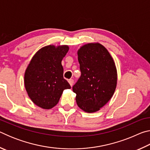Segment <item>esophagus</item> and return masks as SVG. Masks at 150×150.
Wrapping results in <instances>:
<instances>
[{
	"label": "esophagus",
	"mask_w": 150,
	"mask_h": 150,
	"mask_svg": "<svg viewBox=\"0 0 150 150\" xmlns=\"http://www.w3.org/2000/svg\"><path fill=\"white\" fill-rule=\"evenodd\" d=\"M68 82H69V83L70 84L71 87H72L73 85V83H74V81H73V79H69V81H68Z\"/></svg>",
	"instance_id": "obj_1"
}]
</instances>
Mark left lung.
<instances>
[{
  "label": "left lung",
  "mask_w": 150,
  "mask_h": 150,
  "mask_svg": "<svg viewBox=\"0 0 150 150\" xmlns=\"http://www.w3.org/2000/svg\"><path fill=\"white\" fill-rule=\"evenodd\" d=\"M81 75L73 85L76 102L86 112L99 110L115 93L117 70L115 61L99 43L85 44L77 52Z\"/></svg>",
  "instance_id": "left-lung-1"
}]
</instances>
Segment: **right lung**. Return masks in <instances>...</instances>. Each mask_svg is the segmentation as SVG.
Here are the masks:
<instances>
[{
  "label": "right lung",
  "instance_id": "add662e5",
  "mask_svg": "<svg viewBox=\"0 0 150 150\" xmlns=\"http://www.w3.org/2000/svg\"><path fill=\"white\" fill-rule=\"evenodd\" d=\"M67 45H49L35 53L24 73V85L35 105L51 109L57 105L63 91L70 88L63 78L62 61L69 51Z\"/></svg>",
  "mask_w": 150,
  "mask_h": 150
}]
</instances>
